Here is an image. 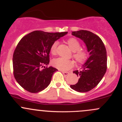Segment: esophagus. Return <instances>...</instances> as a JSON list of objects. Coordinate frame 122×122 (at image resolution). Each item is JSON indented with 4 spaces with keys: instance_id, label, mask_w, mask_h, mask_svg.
<instances>
[{
    "instance_id": "esophagus-1",
    "label": "esophagus",
    "mask_w": 122,
    "mask_h": 122,
    "mask_svg": "<svg viewBox=\"0 0 122 122\" xmlns=\"http://www.w3.org/2000/svg\"><path fill=\"white\" fill-rule=\"evenodd\" d=\"M62 73L63 74L64 76H68V75L69 74V72H65V71H62Z\"/></svg>"
}]
</instances>
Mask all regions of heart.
Instances as JSON below:
<instances>
[{"instance_id": "1", "label": "heart", "mask_w": 122, "mask_h": 122, "mask_svg": "<svg viewBox=\"0 0 122 122\" xmlns=\"http://www.w3.org/2000/svg\"><path fill=\"white\" fill-rule=\"evenodd\" d=\"M58 42L53 43L51 47V52L52 55L56 53V48ZM67 44L70 50L73 52V57L78 62L83 61L87 57V52L81 48L80 42L74 38H71L67 41ZM52 65L55 68L62 71H67L74 66L73 61L70 60H66L62 58L54 59L52 62Z\"/></svg>"}]
</instances>
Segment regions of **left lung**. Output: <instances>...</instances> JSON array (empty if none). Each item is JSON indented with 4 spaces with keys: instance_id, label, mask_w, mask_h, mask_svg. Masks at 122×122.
I'll use <instances>...</instances> for the list:
<instances>
[{
    "instance_id": "8db88e82",
    "label": "left lung",
    "mask_w": 122,
    "mask_h": 122,
    "mask_svg": "<svg viewBox=\"0 0 122 122\" xmlns=\"http://www.w3.org/2000/svg\"><path fill=\"white\" fill-rule=\"evenodd\" d=\"M71 34L84 42L89 52V57L82 66L83 70L73 71L80 77L78 82L70 86L74 90L85 93L99 84L106 72V50L100 38L92 32L80 30L72 32Z\"/></svg>"
}]
</instances>
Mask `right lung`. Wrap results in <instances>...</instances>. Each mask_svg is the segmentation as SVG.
<instances>
[{
	"mask_svg": "<svg viewBox=\"0 0 122 122\" xmlns=\"http://www.w3.org/2000/svg\"><path fill=\"white\" fill-rule=\"evenodd\" d=\"M67 32L50 33L35 30L20 39L13 55L14 77L28 92L36 93L46 88L57 69L53 67L41 69L50 63V52L54 42Z\"/></svg>",
	"mask_w": 122,
	"mask_h": 122,
	"instance_id": "add662e5",
	"label": "right lung"
}]
</instances>
